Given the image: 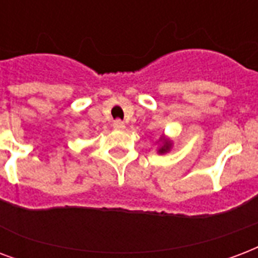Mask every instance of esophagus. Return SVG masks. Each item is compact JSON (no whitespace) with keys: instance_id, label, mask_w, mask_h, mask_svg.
<instances>
[{"instance_id":"obj_1","label":"esophagus","mask_w":258,"mask_h":258,"mask_svg":"<svg viewBox=\"0 0 258 258\" xmlns=\"http://www.w3.org/2000/svg\"><path fill=\"white\" fill-rule=\"evenodd\" d=\"M124 127H125L124 123H123V121H121L120 119H116V120L113 121V128L123 130V128H124Z\"/></svg>"}]
</instances>
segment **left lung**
<instances>
[{
  "label": "left lung",
  "instance_id": "8db88e82",
  "mask_svg": "<svg viewBox=\"0 0 258 258\" xmlns=\"http://www.w3.org/2000/svg\"><path fill=\"white\" fill-rule=\"evenodd\" d=\"M169 146H170V145H169V142L165 143L164 147H162V149H161V150H160V153H165V151H168L169 150Z\"/></svg>",
  "mask_w": 258,
  "mask_h": 258
}]
</instances>
